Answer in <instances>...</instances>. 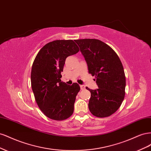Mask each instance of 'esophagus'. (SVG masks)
Returning <instances> with one entry per match:
<instances>
[{
    "label": "esophagus",
    "mask_w": 151,
    "mask_h": 151,
    "mask_svg": "<svg viewBox=\"0 0 151 151\" xmlns=\"http://www.w3.org/2000/svg\"><path fill=\"white\" fill-rule=\"evenodd\" d=\"M80 88L81 90H84L85 89V86L84 85H80Z\"/></svg>",
    "instance_id": "1"
}]
</instances>
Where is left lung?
<instances>
[{"label": "left lung", "mask_w": 151, "mask_h": 151, "mask_svg": "<svg viewBox=\"0 0 151 151\" xmlns=\"http://www.w3.org/2000/svg\"><path fill=\"white\" fill-rule=\"evenodd\" d=\"M88 67L95 76L98 88L86 89L91 92L89 109L93 115L107 117L120 108L125 98V76L122 63L115 52L96 39L75 40Z\"/></svg>", "instance_id": "obj_1"}]
</instances>
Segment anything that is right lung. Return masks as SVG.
I'll return each instance as SVG.
<instances>
[{
	"instance_id": "1",
	"label": "right lung",
	"mask_w": 151,
	"mask_h": 151,
	"mask_svg": "<svg viewBox=\"0 0 151 151\" xmlns=\"http://www.w3.org/2000/svg\"><path fill=\"white\" fill-rule=\"evenodd\" d=\"M79 51L72 40H55L40 50L32 65L31 83L36 103L52 120H65L74 112L80 86L68 85L60 78L67 57Z\"/></svg>"
}]
</instances>
